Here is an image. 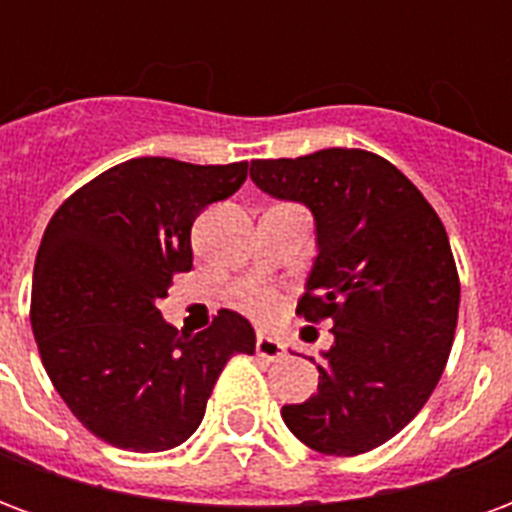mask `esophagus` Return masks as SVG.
<instances>
[{
  "instance_id": "esophagus-1",
  "label": "esophagus",
  "mask_w": 512,
  "mask_h": 512,
  "mask_svg": "<svg viewBox=\"0 0 512 512\" xmlns=\"http://www.w3.org/2000/svg\"><path fill=\"white\" fill-rule=\"evenodd\" d=\"M257 354L263 356V359H282L285 356V348H282V343H279L277 337H271V334H257Z\"/></svg>"
}]
</instances>
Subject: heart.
Returning a JSON list of instances; mask_svg holds the SVG:
<instances>
[{
	"label": "heart",
	"mask_w": 512,
	"mask_h": 512,
	"mask_svg": "<svg viewBox=\"0 0 512 512\" xmlns=\"http://www.w3.org/2000/svg\"><path fill=\"white\" fill-rule=\"evenodd\" d=\"M241 307L249 315H255V318H271L274 310H277V293L268 288L249 290L244 299H241Z\"/></svg>",
	"instance_id": "b5f03b06"
}]
</instances>
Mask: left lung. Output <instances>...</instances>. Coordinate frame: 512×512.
Listing matches in <instances>:
<instances>
[{"label": "left lung", "mask_w": 512, "mask_h": 512, "mask_svg": "<svg viewBox=\"0 0 512 512\" xmlns=\"http://www.w3.org/2000/svg\"><path fill=\"white\" fill-rule=\"evenodd\" d=\"M249 175L315 216L318 257L296 315L329 321L334 334L318 392L282 419L323 455L376 450L417 417L450 356L461 279L447 230L422 191L370 150L257 158Z\"/></svg>", "instance_id": "8db88e82"}]
</instances>
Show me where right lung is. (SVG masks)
<instances>
[{"mask_svg": "<svg viewBox=\"0 0 512 512\" xmlns=\"http://www.w3.org/2000/svg\"><path fill=\"white\" fill-rule=\"evenodd\" d=\"M249 164L131 158L84 183L51 216L32 274L29 321L51 384L84 428L131 452L172 450L205 417L252 323L219 310L183 337L161 318L175 274L191 271V224L241 189Z\"/></svg>", "mask_w": 512, "mask_h": 512, "instance_id": "1", "label": "right lung"}]
</instances>
